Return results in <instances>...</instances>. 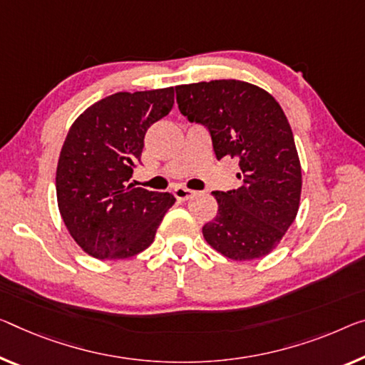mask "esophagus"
<instances>
[{"mask_svg":"<svg viewBox=\"0 0 365 365\" xmlns=\"http://www.w3.org/2000/svg\"><path fill=\"white\" fill-rule=\"evenodd\" d=\"M194 194H195V190H190V189L182 187V186H178V187L175 189V197H176L178 200H181V202L190 199Z\"/></svg>","mask_w":365,"mask_h":365,"instance_id":"esophagus-1","label":"esophagus"}]
</instances>
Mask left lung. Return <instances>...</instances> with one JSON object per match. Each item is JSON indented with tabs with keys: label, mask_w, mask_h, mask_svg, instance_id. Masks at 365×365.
<instances>
[{
	"label": "left lung",
	"mask_w": 365,
	"mask_h": 365,
	"mask_svg": "<svg viewBox=\"0 0 365 365\" xmlns=\"http://www.w3.org/2000/svg\"><path fill=\"white\" fill-rule=\"evenodd\" d=\"M182 115L207 127L217 160L238 158L241 186L214 190L218 212L202 228L218 253L251 261L271 253L299 212L302 168L282 108L264 89L238 80L176 86Z\"/></svg>",
	"instance_id": "left-lung-1"
}]
</instances>
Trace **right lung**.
<instances>
[{
	"mask_svg": "<svg viewBox=\"0 0 365 365\" xmlns=\"http://www.w3.org/2000/svg\"><path fill=\"white\" fill-rule=\"evenodd\" d=\"M175 88L115 93L70 127L57 166V200L65 227L98 259H125L153 243L176 199L130 182L145 133L170 114Z\"/></svg>",
	"mask_w": 365,
	"mask_h": 365,
	"instance_id": "right-lung-1",
	"label": "right lung"
}]
</instances>
